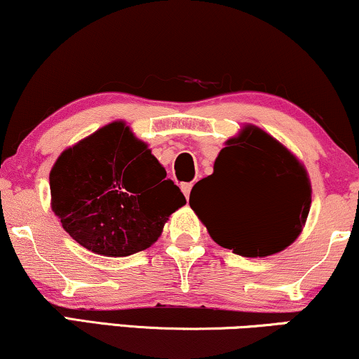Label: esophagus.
I'll use <instances>...</instances> for the list:
<instances>
[{"mask_svg": "<svg viewBox=\"0 0 359 359\" xmlns=\"http://www.w3.org/2000/svg\"><path fill=\"white\" fill-rule=\"evenodd\" d=\"M180 190H182V192H184L185 198H189L190 190H192V184H182V185H180Z\"/></svg>", "mask_w": 359, "mask_h": 359, "instance_id": "1", "label": "esophagus"}]
</instances>
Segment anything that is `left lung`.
Segmentation results:
<instances>
[{"label": "left lung", "instance_id": "obj_1", "mask_svg": "<svg viewBox=\"0 0 359 359\" xmlns=\"http://www.w3.org/2000/svg\"><path fill=\"white\" fill-rule=\"evenodd\" d=\"M213 174L194 185L190 207L220 247L242 257H269L302 233L311 205L305 167L278 140L255 126L229 139ZM203 191L216 203H200Z\"/></svg>", "mask_w": 359, "mask_h": 359}]
</instances>
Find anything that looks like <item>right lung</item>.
<instances>
[{"label": "right lung", "instance_id": "right-lung-1", "mask_svg": "<svg viewBox=\"0 0 359 359\" xmlns=\"http://www.w3.org/2000/svg\"><path fill=\"white\" fill-rule=\"evenodd\" d=\"M165 177L147 144L116 121L57 157L49 174L51 208L88 250L133 255L156 243L170 213L185 205Z\"/></svg>", "mask_w": 359, "mask_h": 359}]
</instances>
